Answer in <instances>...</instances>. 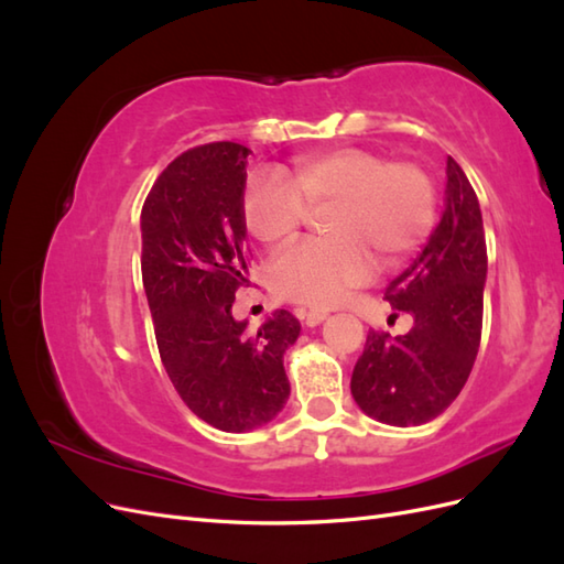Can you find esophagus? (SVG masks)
I'll use <instances>...</instances> for the list:
<instances>
[{"mask_svg":"<svg viewBox=\"0 0 564 564\" xmlns=\"http://www.w3.org/2000/svg\"><path fill=\"white\" fill-rule=\"evenodd\" d=\"M296 315L305 322V324H308V327H317V324L319 322H324V319H327V311H322V308H313V311H305V308H299L296 311Z\"/></svg>","mask_w":564,"mask_h":564,"instance_id":"1","label":"esophagus"}]
</instances>
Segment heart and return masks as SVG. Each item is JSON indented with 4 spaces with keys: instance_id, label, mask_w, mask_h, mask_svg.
Returning a JSON list of instances; mask_svg holds the SVG:
<instances>
[{
    "instance_id": "1",
    "label": "heart",
    "mask_w": 564,
    "mask_h": 564,
    "mask_svg": "<svg viewBox=\"0 0 564 564\" xmlns=\"http://www.w3.org/2000/svg\"><path fill=\"white\" fill-rule=\"evenodd\" d=\"M324 212L327 240L289 247L268 265L284 301L332 305L369 280L373 261H404L433 228L435 185L419 164L350 145L301 158L289 183L256 176L242 197L247 230L268 247L294 240L311 214Z\"/></svg>"
}]
</instances>
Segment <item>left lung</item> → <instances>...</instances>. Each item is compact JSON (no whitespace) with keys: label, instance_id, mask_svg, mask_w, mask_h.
<instances>
[{"label":"left lung","instance_id":"left-lung-1","mask_svg":"<svg viewBox=\"0 0 564 564\" xmlns=\"http://www.w3.org/2000/svg\"><path fill=\"white\" fill-rule=\"evenodd\" d=\"M487 245L480 202L447 158L445 212L429 245L386 289L395 311L412 313L404 336L369 332L350 392L357 406L388 425L440 416L466 386L482 336Z\"/></svg>","mask_w":564,"mask_h":564}]
</instances>
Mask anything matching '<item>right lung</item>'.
I'll use <instances>...</instances> for the list:
<instances>
[{"label": "right lung", "mask_w": 564, "mask_h": 564, "mask_svg": "<svg viewBox=\"0 0 564 564\" xmlns=\"http://www.w3.org/2000/svg\"><path fill=\"white\" fill-rule=\"evenodd\" d=\"M249 148L220 141L169 164L141 212L143 289L162 365L202 421L245 433L275 419L289 398L284 352L299 319L275 311L259 332L232 317L249 284L242 197Z\"/></svg>", "instance_id": "obj_1"}]
</instances>
